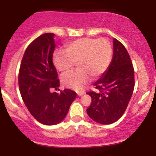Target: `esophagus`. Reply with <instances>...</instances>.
<instances>
[{
  "mask_svg": "<svg viewBox=\"0 0 156 156\" xmlns=\"http://www.w3.org/2000/svg\"><path fill=\"white\" fill-rule=\"evenodd\" d=\"M84 93H85V92H84V91H82V92H78V93H77V94H78V96L80 97V96L83 95Z\"/></svg>",
  "mask_w": 156,
  "mask_h": 156,
  "instance_id": "obj_1",
  "label": "esophagus"
}]
</instances>
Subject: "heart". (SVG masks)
I'll return each instance as SVG.
<instances>
[{"label":"heart","instance_id":"heart-1","mask_svg":"<svg viewBox=\"0 0 156 156\" xmlns=\"http://www.w3.org/2000/svg\"><path fill=\"white\" fill-rule=\"evenodd\" d=\"M66 52L56 51L53 56L55 67L62 73L71 70L77 64L78 69L64 75L62 83L67 88L80 91L92 78L106 72L113 56V48L106 39L84 37L66 46Z\"/></svg>","mask_w":156,"mask_h":156}]
</instances>
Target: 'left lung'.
Returning <instances> with one entry per match:
<instances>
[{"label": "left lung", "instance_id": "8db88e82", "mask_svg": "<svg viewBox=\"0 0 156 156\" xmlns=\"http://www.w3.org/2000/svg\"><path fill=\"white\" fill-rule=\"evenodd\" d=\"M113 58L104 74L94 83L96 92H89L92 103L89 117L98 123L112 124L126 110L134 89V69L125 46L113 39Z\"/></svg>", "mask_w": 156, "mask_h": 156}]
</instances>
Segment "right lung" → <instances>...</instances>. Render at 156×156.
<instances>
[{
    "instance_id": "1",
    "label": "right lung",
    "mask_w": 156,
    "mask_h": 156,
    "mask_svg": "<svg viewBox=\"0 0 156 156\" xmlns=\"http://www.w3.org/2000/svg\"><path fill=\"white\" fill-rule=\"evenodd\" d=\"M54 36L53 33L44 34L28 45L18 76L20 92L27 108L37 121L46 125H56L63 120L77 95L68 89L59 94L51 92V89L59 87L53 64Z\"/></svg>"
}]
</instances>
